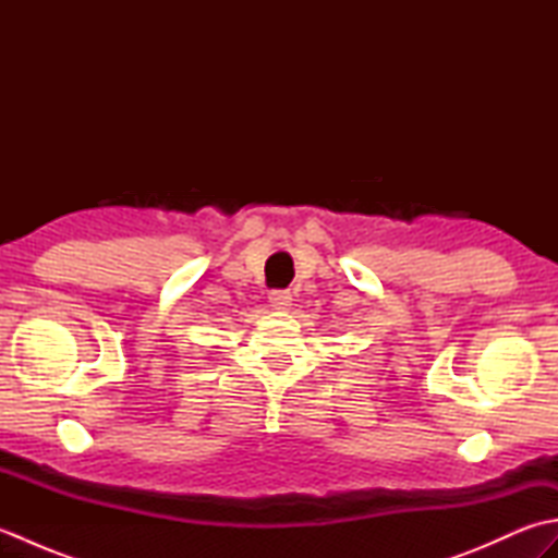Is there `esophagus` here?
Wrapping results in <instances>:
<instances>
[{"label":"esophagus","mask_w":558,"mask_h":558,"mask_svg":"<svg viewBox=\"0 0 558 558\" xmlns=\"http://www.w3.org/2000/svg\"><path fill=\"white\" fill-rule=\"evenodd\" d=\"M268 302L272 310H288V306L292 304V294L288 290H272L268 294Z\"/></svg>","instance_id":"1"}]
</instances>
